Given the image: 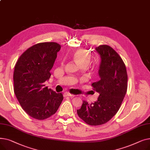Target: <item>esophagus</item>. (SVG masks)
Here are the masks:
<instances>
[{"mask_svg":"<svg viewBox=\"0 0 150 150\" xmlns=\"http://www.w3.org/2000/svg\"><path fill=\"white\" fill-rule=\"evenodd\" d=\"M64 96L65 97H74V96H75L74 95H73V94L70 93H69V92H64Z\"/></svg>","mask_w":150,"mask_h":150,"instance_id":"1","label":"esophagus"}]
</instances>
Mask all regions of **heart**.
<instances>
[{
  "label": "heart",
  "mask_w": 150,
  "mask_h": 150,
  "mask_svg": "<svg viewBox=\"0 0 150 150\" xmlns=\"http://www.w3.org/2000/svg\"><path fill=\"white\" fill-rule=\"evenodd\" d=\"M73 59L78 65L85 67L89 64L91 57L88 50L84 49H80L74 53Z\"/></svg>",
  "instance_id": "heart-1"
}]
</instances>
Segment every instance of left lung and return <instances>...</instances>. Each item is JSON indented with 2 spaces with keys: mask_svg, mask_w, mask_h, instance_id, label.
Masks as SVG:
<instances>
[{
  "mask_svg": "<svg viewBox=\"0 0 150 150\" xmlns=\"http://www.w3.org/2000/svg\"><path fill=\"white\" fill-rule=\"evenodd\" d=\"M96 50L100 54V80L93 83L92 89L100 93L92 103L84 100L77 114L87 124L103 125L111 120L120 109L127 91L128 75L123 61L111 47L100 45Z\"/></svg>",
  "mask_w": 150,
  "mask_h": 150,
  "instance_id": "obj_1",
  "label": "left lung"
}]
</instances>
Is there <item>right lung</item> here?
<instances>
[{
	"label": "right lung",
	"instance_id": "add662e5",
	"mask_svg": "<svg viewBox=\"0 0 150 150\" xmlns=\"http://www.w3.org/2000/svg\"><path fill=\"white\" fill-rule=\"evenodd\" d=\"M61 45L54 42L30 47L19 58L13 74L14 91L22 109L30 117L44 120L55 114L63 100L44 83L50 78Z\"/></svg>",
	"mask_w": 150,
	"mask_h": 150
}]
</instances>
